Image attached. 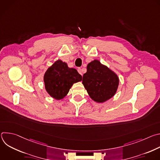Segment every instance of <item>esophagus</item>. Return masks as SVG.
<instances>
[{
	"label": "esophagus",
	"mask_w": 160,
	"mask_h": 160,
	"mask_svg": "<svg viewBox=\"0 0 160 160\" xmlns=\"http://www.w3.org/2000/svg\"><path fill=\"white\" fill-rule=\"evenodd\" d=\"M78 73L80 74V75H82V70H81V68H78Z\"/></svg>",
	"instance_id": "obj_1"
}]
</instances>
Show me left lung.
<instances>
[{
  "label": "left lung",
  "mask_w": 160,
  "mask_h": 160,
  "mask_svg": "<svg viewBox=\"0 0 160 160\" xmlns=\"http://www.w3.org/2000/svg\"><path fill=\"white\" fill-rule=\"evenodd\" d=\"M82 83L90 98L102 103L116 94L119 78L115 72L95 59L87 64Z\"/></svg>",
  "instance_id": "1"
}]
</instances>
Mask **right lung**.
Segmentation results:
<instances>
[{
	"instance_id": "right-lung-1",
	"label": "right lung",
	"mask_w": 160,
	"mask_h": 160,
	"mask_svg": "<svg viewBox=\"0 0 160 160\" xmlns=\"http://www.w3.org/2000/svg\"><path fill=\"white\" fill-rule=\"evenodd\" d=\"M82 77L74 68H70L61 60L49 67L43 77L45 90L54 99H63L73 83L80 82Z\"/></svg>"
}]
</instances>
